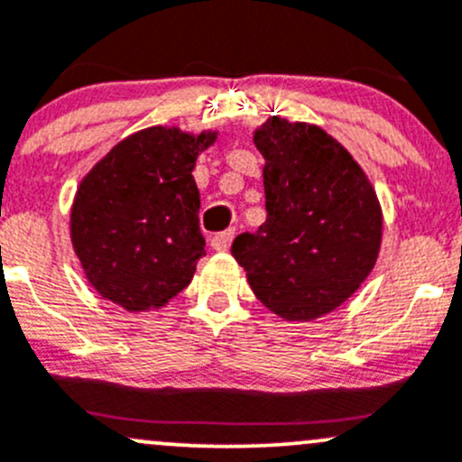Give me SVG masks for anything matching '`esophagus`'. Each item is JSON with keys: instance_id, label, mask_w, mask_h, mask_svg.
Segmentation results:
<instances>
[{"instance_id": "esophagus-1", "label": "esophagus", "mask_w": 462, "mask_h": 462, "mask_svg": "<svg viewBox=\"0 0 462 462\" xmlns=\"http://www.w3.org/2000/svg\"><path fill=\"white\" fill-rule=\"evenodd\" d=\"M232 239H235V230H226V232H217L215 236L210 239V245L215 247L217 252H226L230 247Z\"/></svg>"}]
</instances>
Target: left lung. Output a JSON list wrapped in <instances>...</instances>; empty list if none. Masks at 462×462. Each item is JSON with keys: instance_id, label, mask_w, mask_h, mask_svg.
Listing matches in <instances>:
<instances>
[{"instance_id": "left-lung-1", "label": "left lung", "mask_w": 462, "mask_h": 462, "mask_svg": "<svg viewBox=\"0 0 462 462\" xmlns=\"http://www.w3.org/2000/svg\"><path fill=\"white\" fill-rule=\"evenodd\" d=\"M267 219L232 243L258 300L287 320L333 311L366 281L382 243V208L351 153L320 126L267 120Z\"/></svg>"}]
</instances>
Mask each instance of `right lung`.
<instances>
[{"label":"right lung","instance_id":"add662e5","mask_svg":"<svg viewBox=\"0 0 462 462\" xmlns=\"http://www.w3.org/2000/svg\"><path fill=\"white\" fill-rule=\"evenodd\" d=\"M215 140L151 126L118 142L80 181L72 243L100 296L146 311L189 287L206 256L192 169Z\"/></svg>","mask_w":462,"mask_h":462}]
</instances>
